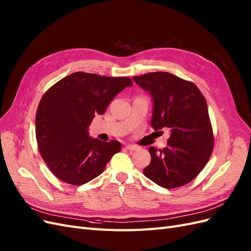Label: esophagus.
<instances>
[{
	"mask_svg": "<svg viewBox=\"0 0 251 251\" xmlns=\"http://www.w3.org/2000/svg\"><path fill=\"white\" fill-rule=\"evenodd\" d=\"M126 149H128V150H130V151H135V150H137L139 149V147L136 146V145H132V144H128V145H126Z\"/></svg>",
	"mask_w": 251,
	"mask_h": 251,
	"instance_id": "obj_1",
	"label": "esophagus"
}]
</instances>
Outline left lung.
<instances>
[{"mask_svg": "<svg viewBox=\"0 0 251 251\" xmlns=\"http://www.w3.org/2000/svg\"><path fill=\"white\" fill-rule=\"evenodd\" d=\"M132 79L152 98L150 125L154 130L170 129L164 149L149 148L151 161L143 173L165 189L182 187L205 167L214 148L204 97L194 83L167 72L148 73Z\"/></svg>", "mask_w": 251, "mask_h": 251, "instance_id": "obj_1", "label": "left lung"}]
</instances>
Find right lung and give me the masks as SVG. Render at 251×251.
I'll return each instance as SVG.
<instances>
[{"mask_svg": "<svg viewBox=\"0 0 251 251\" xmlns=\"http://www.w3.org/2000/svg\"><path fill=\"white\" fill-rule=\"evenodd\" d=\"M127 77L76 72L47 91L38 105L35 134L40 155L61 181L81 185L99 176L122 146L88 134L93 119L103 115L125 87Z\"/></svg>", "mask_w": 251, "mask_h": 251, "instance_id": "add662e5", "label": "right lung"}]
</instances>
